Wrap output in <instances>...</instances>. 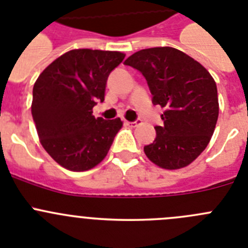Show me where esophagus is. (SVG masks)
<instances>
[{"label":"esophagus","mask_w":248,"mask_h":248,"mask_svg":"<svg viewBox=\"0 0 248 248\" xmlns=\"http://www.w3.org/2000/svg\"><path fill=\"white\" fill-rule=\"evenodd\" d=\"M139 120H135V122H125L126 125L131 126V128H135V126H138V124H139Z\"/></svg>","instance_id":"obj_1"}]
</instances>
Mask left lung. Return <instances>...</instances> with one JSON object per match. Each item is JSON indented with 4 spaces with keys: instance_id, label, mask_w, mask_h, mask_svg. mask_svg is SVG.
Here are the masks:
<instances>
[{
    "instance_id": "8db88e82",
    "label": "left lung",
    "mask_w": 248,
    "mask_h": 248,
    "mask_svg": "<svg viewBox=\"0 0 248 248\" xmlns=\"http://www.w3.org/2000/svg\"><path fill=\"white\" fill-rule=\"evenodd\" d=\"M143 73L153 103L165 108L163 126L144 153L159 168L190 165L206 149L218 118L216 83L198 61L172 47H154L131 54L125 62Z\"/></svg>"
}]
</instances>
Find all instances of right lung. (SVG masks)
Returning <instances> with one entry per match:
<instances>
[{"instance_id": "1", "label": "right lung", "mask_w": 248, "mask_h": 248, "mask_svg": "<svg viewBox=\"0 0 248 248\" xmlns=\"http://www.w3.org/2000/svg\"><path fill=\"white\" fill-rule=\"evenodd\" d=\"M125 54L80 48L54 59L33 85L32 117L39 141L50 157L71 171L102 163L122 129L120 118H94L103 102L108 76Z\"/></svg>"}]
</instances>
